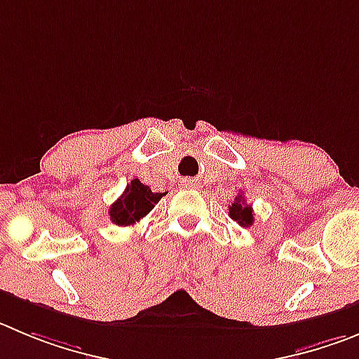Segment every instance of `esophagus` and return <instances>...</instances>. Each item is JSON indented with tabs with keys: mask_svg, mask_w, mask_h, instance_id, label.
Instances as JSON below:
<instances>
[{
	"mask_svg": "<svg viewBox=\"0 0 359 359\" xmlns=\"http://www.w3.org/2000/svg\"><path fill=\"white\" fill-rule=\"evenodd\" d=\"M182 186H186V187H189V186H195V180L193 179H182Z\"/></svg>",
	"mask_w": 359,
	"mask_h": 359,
	"instance_id": "1",
	"label": "esophagus"
}]
</instances>
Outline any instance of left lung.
<instances>
[{
	"instance_id": "obj_1",
	"label": "left lung",
	"mask_w": 359,
	"mask_h": 359,
	"mask_svg": "<svg viewBox=\"0 0 359 359\" xmlns=\"http://www.w3.org/2000/svg\"><path fill=\"white\" fill-rule=\"evenodd\" d=\"M230 210V217H232L233 221H237L241 226H250L253 225V209H251V205H248L246 203V198H244V195H237V198L233 200L232 205L229 207Z\"/></svg>"
}]
</instances>
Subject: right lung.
I'll return each mask as SVG.
<instances>
[{"label":"right lung","instance_id":"right-lung-1","mask_svg":"<svg viewBox=\"0 0 359 359\" xmlns=\"http://www.w3.org/2000/svg\"><path fill=\"white\" fill-rule=\"evenodd\" d=\"M163 195L152 193V189L140 182L138 179L130 180L122 196L109 209V219L118 226L134 225L136 221L145 217L156 207V203L163 198Z\"/></svg>","mask_w":359,"mask_h":359}]
</instances>
